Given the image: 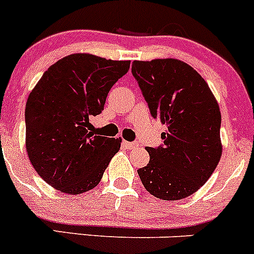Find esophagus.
<instances>
[{
    "mask_svg": "<svg viewBox=\"0 0 254 254\" xmlns=\"http://www.w3.org/2000/svg\"><path fill=\"white\" fill-rule=\"evenodd\" d=\"M122 144H123V147H126V148H127V149H133V148H137V147H138V144H137L136 142L123 141Z\"/></svg>",
    "mask_w": 254,
    "mask_h": 254,
    "instance_id": "esophagus-1",
    "label": "esophagus"
}]
</instances>
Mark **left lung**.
Masks as SVG:
<instances>
[{"instance_id":"1","label":"left lung","mask_w":254,"mask_h":254,"mask_svg":"<svg viewBox=\"0 0 254 254\" xmlns=\"http://www.w3.org/2000/svg\"><path fill=\"white\" fill-rule=\"evenodd\" d=\"M151 115L167 131L163 146L147 147L148 165L139 178L152 195L178 201L197 192L208 181L222 156L221 110L202 76L176 59L133 61Z\"/></svg>"}]
</instances>
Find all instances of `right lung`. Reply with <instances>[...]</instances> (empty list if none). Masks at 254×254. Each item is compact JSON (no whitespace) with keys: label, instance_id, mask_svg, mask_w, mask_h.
Segmentation results:
<instances>
[{"label":"right lung","instance_id":"obj_1","mask_svg":"<svg viewBox=\"0 0 254 254\" xmlns=\"http://www.w3.org/2000/svg\"><path fill=\"white\" fill-rule=\"evenodd\" d=\"M131 61L73 53L48 67L26 103V151L45 182L67 194L100 183L122 138L89 132L110 89Z\"/></svg>","mask_w":254,"mask_h":254}]
</instances>
